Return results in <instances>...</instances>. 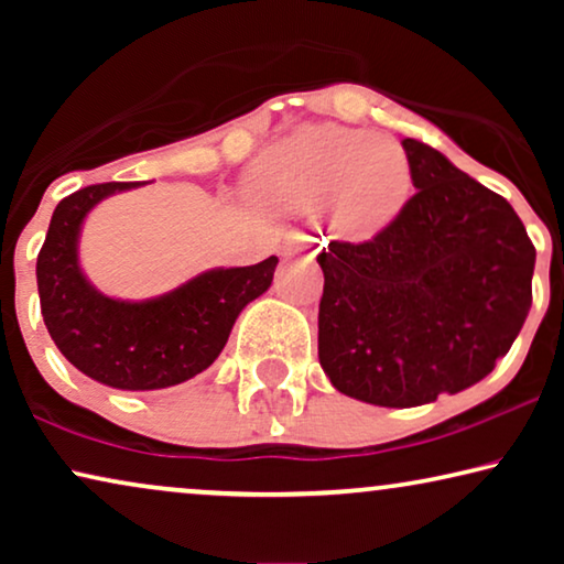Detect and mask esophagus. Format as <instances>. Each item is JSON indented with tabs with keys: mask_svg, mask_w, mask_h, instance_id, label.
<instances>
[{
	"mask_svg": "<svg viewBox=\"0 0 564 564\" xmlns=\"http://www.w3.org/2000/svg\"><path fill=\"white\" fill-rule=\"evenodd\" d=\"M303 249H313L311 241H307L305 236H290L288 241H284V257H292V253H297Z\"/></svg>",
	"mask_w": 564,
	"mask_h": 564,
	"instance_id": "obj_1",
	"label": "esophagus"
}]
</instances>
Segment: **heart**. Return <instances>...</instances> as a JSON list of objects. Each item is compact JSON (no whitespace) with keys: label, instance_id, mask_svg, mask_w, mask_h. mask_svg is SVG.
<instances>
[{"label":"heart","instance_id":"1","mask_svg":"<svg viewBox=\"0 0 564 564\" xmlns=\"http://www.w3.org/2000/svg\"><path fill=\"white\" fill-rule=\"evenodd\" d=\"M243 187L261 213L288 218L330 207L346 230L375 234L403 210L413 172L403 145L390 138L315 126L261 153Z\"/></svg>","mask_w":564,"mask_h":564}]
</instances>
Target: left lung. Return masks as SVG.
Instances as JSON below:
<instances>
[{"instance_id":"obj_1","label":"left lung","mask_w":564,"mask_h":564,"mask_svg":"<svg viewBox=\"0 0 564 564\" xmlns=\"http://www.w3.org/2000/svg\"><path fill=\"white\" fill-rule=\"evenodd\" d=\"M413 187L365 243L318 253V359L344 395L382 408L434 403L488 377L531 307L536 249L508 199L444 153L405 138Z\"/></svg>"}]
</instances>
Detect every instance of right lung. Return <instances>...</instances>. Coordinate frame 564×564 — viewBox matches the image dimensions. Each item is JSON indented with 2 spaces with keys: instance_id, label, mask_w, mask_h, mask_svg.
<instances>
[{
  "instance_id": "add662e5",
  "label": "right lung",
  "mask_w": 564,
  "mask_h": 564,
  "mask_svg": "<svg viewBox=\"0 0 564 564\" xmlns=\"http://www.w3.org/2000/svg\"><path fill=\"white\" fill-rule=\"evenodd\" d=\"M141 184H91L61 199L35 267L53 344L82 375L115 390H164L205 372L243 307L269 290L280 261L207 269L149 300L105 295L79 264L84 220L102 199Z\"/></svg>"
}]
</instances>
